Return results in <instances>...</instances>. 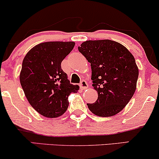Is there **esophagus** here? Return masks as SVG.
Returning a JSON list of instances; mask_svg holds the SVG:
<instances>
[{
	"instance_id": "esophagus-1",
	"label": "esophagus",
	"mask_w": 159,
	"mask_h": 159,
	"mask_svg": "<svg viewBox=\"0 0 159 159\" xmlns=\"http://www.w3.org/2000/svg\"><path fill=\"white\" fill-rule=\"evenodd\" d=\"M80 87H81L82 90H85V89H87V87H88L87 82L84 81V80H83V81L81 82V84H80Z\"/></svg>"
}]
</instances>
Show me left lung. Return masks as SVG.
<instances>
[{
    "label": "left lung",
    "instance_id": "8db88e82",
    "mask_svg": "<svg viewBox=\"0 0 159 159\" xmlns=\"http://www.w3.org/2000/svg\"><path fill=\"white\" fill-rule=\"evenodd\" d=\"M78 51L90 63L93 87L97 91L96 102L87 104L99 116H112L129 103L136 90L138 68L128 49L109 39L88 40Z\"/></svg>",
    "mask_w": 159,
    "mask_h": 159
}]
</instances>
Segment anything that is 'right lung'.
Wrapping results in <instances>:
<instances>
[{
	"label": "right lung",
	"instance_id": "1",
	"mask_svg": "<svg viewBox=\"0 0 159 159\" xmlns=\"http://www.w3.org/2000/svg\"><path fill=\"white\" fill-rule=\"evenodd\" d=\"M74 46V42H46L34 46L24 58L20 73L21 87L30 105L45 117L64 114L69 96L79 89L70 84L61 69V62Z\"/></svg>",
	"mask_w": 159,
	"mask_h": 159
}]
</instances>
